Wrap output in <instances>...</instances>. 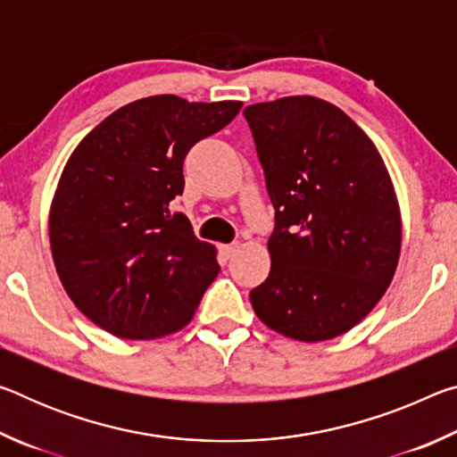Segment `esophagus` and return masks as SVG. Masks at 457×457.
Instances as JSON below:
<instances>
[{
	"label": "esophagus",
	"mask_w": 457,
	"mask_h": 457,
	"mask_svg": "<svg viewBox=\"0 0 457 457\" xmlns=\"http://www.w3.org/2000/svg\"><path fill=\"white\" fill-rule=\"evenodd\" d=\"M237 244H223L221 245V253H223V256H226V258H231V256H234V253L237 252Z\"/></svg>",
	"instance_id": "esophagus-1"
}]
</instances>
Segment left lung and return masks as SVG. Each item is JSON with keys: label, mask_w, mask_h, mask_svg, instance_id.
<instances>
[{"label": "left lung", "mask_w": 457, "mask_h": 457, "mask_svg": "<svg viewBox=\"0 0 457 457\" xmlns=\"http://www.w3.org/2000/svg\"><path fill=\"white\" fill-rule=\"evenodd\" d=\"M274 205L258 319L303 343L345 335L389 288L401 215L381 154L338 106L286 96L244 108Z\"/></svg>", "instance_id": "1"}]
</instances>
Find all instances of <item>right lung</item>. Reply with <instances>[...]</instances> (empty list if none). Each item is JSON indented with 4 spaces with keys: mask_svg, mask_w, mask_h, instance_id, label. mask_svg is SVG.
I'll list each match as a JSON object with an SVG mask.
<instances>
[{
    "mask_svg": "<svg viewBox=\"0 0 457 457\" xmlns=\"http://www.w3.org/2000/svg\"><path fill=\"white\" fill-rule=\"evenodd\" d=\"M242 108L237 100H135L82 138L62 171L50 210L60 282L79 311L120 338H159L191 320L220 272L169 204L183 193V161Z\"/></svg>",
    "mask_w": 457,
    "mask_h": 457,
    "instance_id": "1",
    "label": "right lung"
}]
</instances>
